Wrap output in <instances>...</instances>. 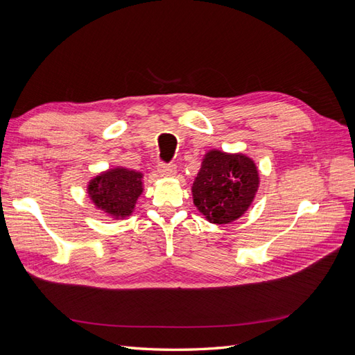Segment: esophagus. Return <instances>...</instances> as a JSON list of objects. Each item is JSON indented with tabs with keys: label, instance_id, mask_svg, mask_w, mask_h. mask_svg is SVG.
I'll return each instance as SVG.
<instances>
[{
	"label": "esophagus",
	"instance_id": "obj_1",
	"mask_svg": "<svg viewBox=\"0 0 355 355\" xmlns=\"http://www.w3.org/2000/svg\"><path fill=\"white\" fill-rule=\"evenodd\" d=\"M158 171L161 176L164 178H171L176 175V166L175 164H166V163H159L158 164Z\"/></svg>",
	"mask_w": 355,
	"mask_h": 355
}]
</instances>
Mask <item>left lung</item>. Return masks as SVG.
<instances>
[{"mask_svg":"<svg viewBox=\"0 0 355 355\" xmlns=\"http://www.w3.org/2000/svg\"><path fill=\"white\" fill-rule=\"evenodd\" d=\"M259 188L254 161L241 153L210 149L192 184V200L210 223L225 225L241 218Z\"/></svg>","mask_w":355,"mask_h":355,"instance_id":"1","label":"left lung"}]
</instances>
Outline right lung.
Returning <instances> with one entry per match:
<instances>
[{
	"label": "right lung",
	"instance_id": "right-lung-1",
	"mask_svg": "<svg viewBox=\"0 0 355 355\" xmlns=\"http://www.w3.org/2000/svg\"><path fill=\"white\" fill-rule=\"evenodd\" d=\"M142 192L144 173L121 166L102 171L87 185V194L94 207L114 219L132 216Z\"/></svg>",
	"mask_w": 355,
	"mask_h": 355
}]
</instances>
